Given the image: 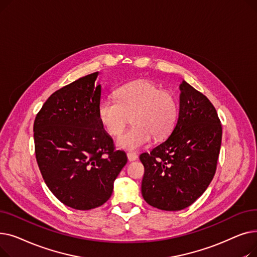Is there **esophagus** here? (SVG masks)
I'll use <instances>...</instances> for the list:
<instances>
[{
    "label": "esophagus",
    "mask_w": 257,
    "mask_h": 257,
    "mask_svg": "<svg viewBox=\"0 0 257 257\" xmlns=\"http://www.w3.org/2000/svg\"><path fill=\"white\" fill-rule=\"evenodd\" d=\"M127 158H128V160L130 161H134V160H137L138 159V155L136 154V153H132V152H129V153H127Z\"/></svg>",
    "instance_id": "esophagus-1"
}]
</instances>
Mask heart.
<instances>
[{
    "label": "heart",
    "instance_id": "b5f03b06",
    "mask_svg": "<svg viewBox=\"0 0 257 257\" xmlns=\"http://www.w3.org/2000/svg\"><path fill=\"white\" fill-rule=\"evenodd\" d=\"M117 101L104 98L98 105V116L110 137H118L129 123L133 127L116 145L127 151H137L150 143L164 140L176 123L177 102L169 91L161 90L149 80H137L116 90Z\"/></svg>",
    "mask_w": 257,
    "mask_h": 257
}]
</instances>
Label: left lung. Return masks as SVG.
Segmentation results:
<instances>
[{
    "label": "left lung",
    "instance_id": "left-lung-1",
    "mask_svg": "<svg viewBox=\"0 0 257 257\" xmlns=\"http://www.w3.org/2000/svg\"><path fill=\"white\" fill-rule=\"evenodd\" d=\"M179 88V115L171 136L140 156L145 201L169 211L188 207L205 192L222 142V125L211 102L184 80Z\"/></svg>",
    "mask_w": 257,
    "mask_h": 257
}]
</instances>
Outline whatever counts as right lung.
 Instances as JSON below:
<instances>
[{
  "label": "right lung",
  "instance_id": "add662e5",
  "mask_svg": "<svg viewBox=\"0 0 257 257\" xmlns=\"http://www.w3.org/2000/svg\"><path fill=\"white\" fill-rule=\"evenodd\" d=\"M99 72L52 93L34 120V145L43 178L60 202L78 210L101 206L110 198L113 182L127 164L124 151L98 116Z\"/></svg>",
  "mask_w": 257,
  "mask_h": 257
}]
</instances>
